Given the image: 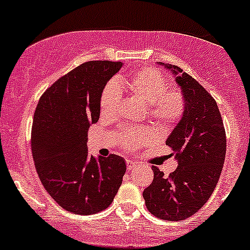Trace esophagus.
Returning a JSON list of instances; mask_svg holds the SVG:
<instances>
[{"mask_svg": "<svg viewBox=\"0 0 250 250\" xmlns=\"http://www.w3.org/2000/svg\"><path fill=\"white\" fill-rule=\"evenodd\" d=\"M125 164H127V169L130 171V170H134V169H136L137 165H138V163H137V162H133V160L128 159V160H125Z\"/></svg>", "mask_w": 250, "mask_h": 250, "instance_id": "esophagus-1", "label": "esophagus"}]
</instances>
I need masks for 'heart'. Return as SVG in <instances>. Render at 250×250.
<instances>
[{
	"mask_svg": "<svg viewBox=\"0 0 250 250\" xmlns=\"http://www.w3.org/2000/svg\"><path fill=\"white\" fill-rule=\"evenodd\" d=\"M132 95L148 104L149 117L160 128L178 125L186 109V101L179 90L170 88L169 81L153 67H144L132 72L123 81ZM122 102V91L116 81H109L100 97V112L104 118H113ZM153 130L146 125L128 127L117 133L118 143L123 150L133 151L153 141Z\"/></svg>",
	"mask_w": 250,
	"mask_h": 250,
	"instance_id": "1",
	"label": "heart"
}]
</instances>
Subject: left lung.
Masks as SVG:
<instances>
[{"mask_svg":"<svg viewBox=\"0 0 250 250\" xmlns=\"http://www.w3.org/2000/svg\"><path fill=\"white\" fill-rule=\"evenodd\" d=\"M183 90L186 109L167 146L179 167L164 176L153 167V183L143 191L148 211L160 220L183 221L211 197L226 158V130L220 109L206 88L181 67L167 65Z\"/></svg>","mask_w":250,"mask_h":250,"instance_id":"obj_1","label":"left lung"}]
</instances>
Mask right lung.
I'll return each instance as SVG.
<instances>
[{
  "label": "right lung",
  "mask_w": 250,
  "mask_h": 250,
  "mask_svg": "<svg viewBox=\"0 0 250 250\" xmlns=\"http://www.w3.org/2000/svg\"><path fill=\"white\" fill-rule=\"evenodd\" d=\"M121 62L96 60L72 69L42 95L32 125V155L46 192L71 213L106 209L117 193L125 163L118 155L93 158L87 132L100 118V97Z\"/></svg>",
  "instance_id": "right-lung-1"
}]
</instances>
